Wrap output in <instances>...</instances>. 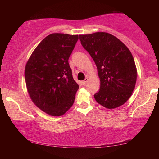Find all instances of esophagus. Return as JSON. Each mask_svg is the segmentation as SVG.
<instances>
[{
	"label": "esophagus",
	"instance_id": "obj_1",
	"mask_svg": "<svg viewBox=\"0 0 159 159\" xmlns=\"http://www.w3.org/2000/svg\"><path fill=\"white\" fill-rule=\"evenodd\" d=\"M88 78H85V80H83V81H82V83H83V85H86V83H87V82H88Z\"/></svg>",
	"mask_w": 159,
	"mask_h": 159
}]
</instances>
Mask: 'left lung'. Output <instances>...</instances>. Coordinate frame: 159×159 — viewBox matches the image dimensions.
<instances>
[{"mask_svg": "<svg viewBox=\"0 0 159 159\" xmlns=\"http://www.w3.org/2000/svg\"><path fill=\"white\" fill-rule=\"evenodd\" d=\"M83 48L98 68L100 88L94 95L98 104L107 109L123 105L134 89L137 69L128 48L113 35L105 32L80 35Z\"/></svg>", "mask_w": 159, "mask_h": 159, "instance_id": "obj_1", "label": "left lung"}]
</instances>
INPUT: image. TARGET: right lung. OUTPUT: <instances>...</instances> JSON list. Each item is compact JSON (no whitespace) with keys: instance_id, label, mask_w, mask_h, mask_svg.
Here are the masks:
<instances>
[{"instance_id":"1","label":"right lung","mask_w":159,"mask_h":159,"mask_svg":"<svg viewBox=\"0 0 159 159\" xmlns=\"http://www.w3.org/2000/svg\"><path fill=\"white\" fill-rule=\"evenodd\" d=\"M78 35L52 34L36 48L26 64V85L31 100L51 116H61L73 105L79 86L69 58Z\"/></svg>"}]
</instances>
